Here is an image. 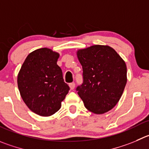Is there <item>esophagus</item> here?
<instances>
[{
  "label": "esophagus",
  "instance_id": "esophagus-1",
  "mask_svg": "<svg viewBox=\"0 0 149 149\" xmlns=\"http://www.w3.org/2000/svg\"><path fill=\"white\" fill-rule=\"evenodd\" d=\"M69 88H70L71 90H73L74 88V87H75V83H69Z\"/></svg>",
  "mask_w": 149,
  "mask_h": 149
}]
</instances>
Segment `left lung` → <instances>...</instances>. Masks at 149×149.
I'll return each mask as SVG.
<instances>
[{
  "mask_svg": "<svg viewBox=\"0 0 149 149\" xmlns=\"http://www.w3.org/2000/svg\"><path fill=\"white\" fill-rule=\"evenodd\" d=\"M83 82L77 87L85 107L96 114L113 109L121 99L127 84V66L113 48L93 45L78 49Z\"/></svg>",
  "mask_w": 149,
  "mask_h": 149,
  "instance_id": "obj_1",
  "label": "left lung"
}]
</instances>
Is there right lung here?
Returning <instances> with one entry per match:
<instances>
[{
	"mask_svg": "<svg viewBox=\"0 0 149 149\" xmlns=\"http://www.w3.org/2000/svg\"><path fill=\"white\" fill-rule=\"evenodd\" d=\"M58 52L40 48L31 52L21 66L17 85L28 108L41 116H49L61 107L69 87L57 64Z\"/></svg>",
	"mask_w": 149,
	"mask_h": 149,
	"instance_id": "add662e5",
	"label": "right lung"
}]
</instances>
